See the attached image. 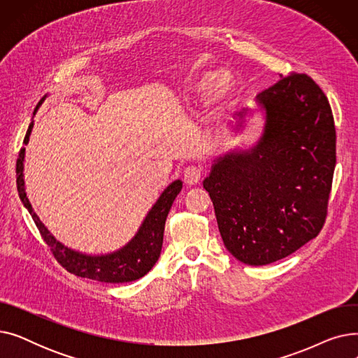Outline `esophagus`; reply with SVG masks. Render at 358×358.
Wrapping results in <instances>:
<instances>
[{"instance_id":"34e87169","label":"esophagus","mask_w":358,"mask_h":358,"mask_svg":"<svg viewBox=\"0 0 358 358\" xmlns=\"http://www.w3.org/2000/svg\"><path fill=\"white\" fill-rule=\"evenodd\" d=\"M203 176V168L200 165H189L184 169V181L187 184H197Z\"/></svg>"}]
</instances>
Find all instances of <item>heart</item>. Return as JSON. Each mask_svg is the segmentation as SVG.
<instances>
[{
	"label": "heart",
	"instance_id": "obj_1",
	"mask_svg": "<svg viewBox=\"0 0 358 358\" xmlns=\"http://www.w3.org/2000/svg\"><path fill=\"white\" fill-rule=\"evenodd\" d=\"M228 88V80L227 78H223V80H220V83L217 84V90H219V92H223L224 90Z\"/></svg>",
	"mask_w": 358,
	"mask_h": 358
}]
</instances>
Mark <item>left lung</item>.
Wrapping results in <instances>:
<instances>
[{
    "label": "left lung",
    "instance_id": "left-lung-1",
    "mask_svg": "<svg viewBox=\"0 0 358 358\" xmlns=\"http://www.w3.org/2000/svg\"><path fill=\"white\" fill-rule=\"evenodd\" d=\"M258 92L266 130L251 150L220 158L203 181L227 250L267 266L322 231L336 162L329 101L306 73L292 72Z\"/></svg>",
    "mask_w": 358,
    "mask_h": 358
}]
</instances>
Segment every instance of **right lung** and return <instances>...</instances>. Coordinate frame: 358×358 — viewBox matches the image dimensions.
<instances>
[{"instance_id": "1", "label": "right lung", "mask_w": 358, "mask_h": 358, "mask_svg": "<svg viewBox=\"0 0 358 358\" xmlns=\"http://www.w3.org/2000/svg\"><path fill=\"white\" fill-rule=\"evenodd\" d=\"M43 99L36 106L34 113L42 104ZM33 127V122L29 124L27 134L24 136L23 143L27 145L30 131ZM23 161H24V146L20 149L15 164L17 173V190L22 201L30 212L37 229H39L43 241L46 242L48 248L50 250L55 259L71 274H75L83 278L97 280L101 283H129L143 277L149 270L154 267L155 262L159 258L162 239H164V228L165 220L169 209L177 197V194L182 189V182L180 180L174 181L171 185L166 187V190L161 194L158 201L150 209L146 219L143 220L142 227L136 236L131 239L127 245L110 255L103 257H91L80 252H75L64 247L61 242L56 241L49 231L43 227L42 222L33 212L31 204L26 197L24 190V180H23Z\"/></svg>"}]
</instances>
